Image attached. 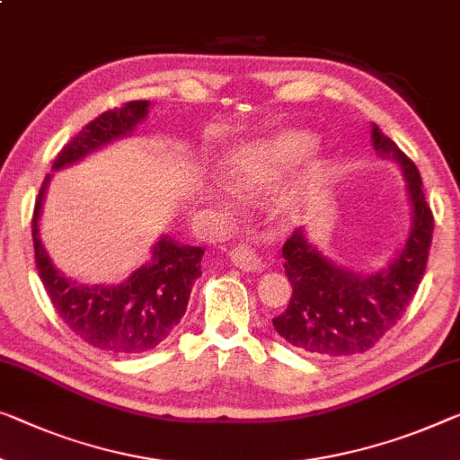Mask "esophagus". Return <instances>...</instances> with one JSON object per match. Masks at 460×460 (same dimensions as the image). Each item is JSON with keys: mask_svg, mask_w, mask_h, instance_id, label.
<instances>
[{"mask_svg": "<svg viewBox=\"0 0 460 460\" xmlns=\"http://www.w3.org/2000/svg\"><path fill=\"white\" fill-rule=\"evenodd\" d=\"M231 262L237 266V269L243 270H262L264 262L260 258V253L252 248L250 243H237L235 248L229 252Z\"/></svg>", "mask_w": 460, "mask_h": 460, "instance_id": "1", "label": "esophagus"}]
</instances>
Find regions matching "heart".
<instances>
[{"label":"heart","mask_w":460,"mask_h":460,"mask_svg":"<svg viewBox=\"0 0 460 460\" xmlns=\"http://www.w3.org/2000/svg\"><path fill=\"white\" fill-rule=\"evenodd\" d=\"M312 146V136L305 132H280L250 146L237 148L225 161V175L242 188L262 186L277 180L287 169L304 156ZM320 161L316 155H307L297 181L304 183L318 173Z\"/></svg>","instance_id":"heart-1"}]
</instances>
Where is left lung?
<instances>
[{
  "mask_svg": "<svg viewBox=\"0 0 460 460\" xmlns=\"http://www.w3.org/2000/svg\"><path fill=\"white\" fill-rule=\"evenodd\" d=\"M374 148L401 164L413 204V229L399 258L378 274L341 269L296 229L283 245L285 272L293 293L287 310L272 326L287 342L320 358H342L372 349L413 301L428 266L434 215L423 196L415 163L372 126Z\"/></svg>",
  "mask_w": 460,
  "mask_h": 460,
  "instance_id": "1",
  "label": "left lung"
}]
</instances>
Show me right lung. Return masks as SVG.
<instances>
[{
    "instance_id": "1",
    "label": "right lung",
    "mask_w": 460,
    "mask_h": 460,
    "mask_svg": "<svg viewBox=\"0 0 460 460\" xmlns=\"http://www.w3.org/2000/svg\"><path fill=\"white\" fill-rule=\"evenodd\" d=\"M148 101H129L86 123L59 150L53 171L84 159L93 150L134 132L148 115ZM49 177H45L32 210V243L39 277L59 318L78 337L101 351L138 355L173 332L186 314L191 287L200 277L204 248L181 245L163 235L153 256L119 285H80L55 269L39 237V217Z\"/></svg>"
}]
</instances>
